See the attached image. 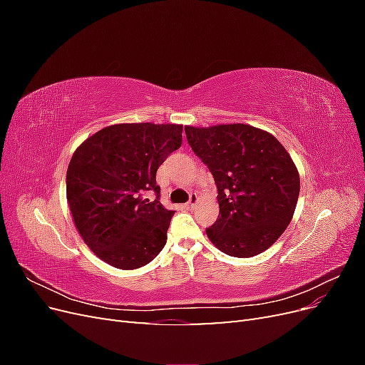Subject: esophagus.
I'll return each instance as SVG.
<instances>
[{"label":"esophagus","mask_w":365,"mask_h":365,"mask_svg":"<svg viewBox=\"0 0 365 365\" xmlns=\"http://www.w3.org/2000/svg\"><path fill=\"white\" fill-rule=\"evenodd\" d=\"M197 202H200V196H197L196 193H192L190 195V200H189V202H187V204H189V207L193 208V207H196Z\"/></svg>","instance_id":"obj_1"}]
</instances>
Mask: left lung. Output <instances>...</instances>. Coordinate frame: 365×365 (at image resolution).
<instances>
[{"label":"left lung","mask_w":365,"mask_h":365,"mask_svg":"<svg viewBox=\"0 0 365 365\" xmlns=\"http://www.w3.org/2000/svg\"><path fill=\"white\" fill-rule=\"evenodd\" d=\"M184 129L217 187L219 216L207 237L231 257L267 251L289 225L300 193L288 150L268 130L245 123Z\"/></svg>","instance_id":"left-lung-1"}]
</instances>
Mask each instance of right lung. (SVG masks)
<instances>
[{"mask_svg":"<svg viewBox=\"0 0 365 365\" xmlns=\"http://www.w3.org/2000/svg\"><path fill=\"white\" fill-rule=\"evenodd\" d=\"M182 143V125L117 123L88 137L67 169V201L81 237L98 259L137 269L165 245L175 212L164 208L157 170ZM148 191L158 200L149 202Z\"/></svg>","mask_w":365,"mask_h":365,"instance_id":"obj_1","label":"right lung"}]
</instances>
